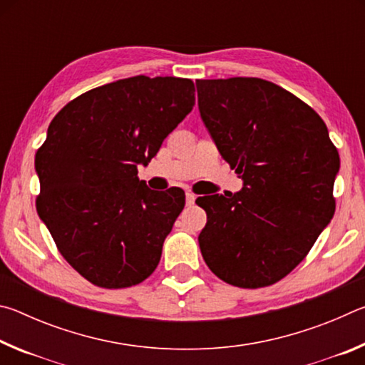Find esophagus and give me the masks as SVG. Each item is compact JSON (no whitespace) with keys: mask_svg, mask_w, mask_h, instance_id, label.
Here are the masks:
<instances>
[{"mask_svg":"<svg viewBox=\"0 0 365 365\" xmlns=\"http://www.w3.org/2000/svg\"><path fill=\"white\" fill-rule=\"evenodd\" d=\"M185 197H187V205L191 206L195 205V200H196V195L191 193V191H187V195H185Z\"/></svg>","mask_w":365,"mask_h":365,"instance_id":"obj_1","label":"esophagus"}]
</instances>
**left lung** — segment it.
<instances>
[{
	"mask_svg": "<svg viewBox=\"0 0 365 365\" xmlns=\"http://www.w3.org/2000/svg\"><path fill=\"white\" fill-rule=\"evenodd\" d=\"M201 119L238 193L197 197L207 214L197 242L207 267L240 288L287 277L335 214L339 156L325 122L282 86L256 77L196 80Z\"/></svg>",
	"mask_w": 365,
	"mask_h": 365,
	"instance_id": "8db88e82",
	"label": "left lung"
}]
</instances>
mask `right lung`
I'll return each mask as SVG.
<instances>
[{
	"label": "right lung",
	"mask_w": 365,
	"mask_h": 365,
	"mask_svg": "<svg viewBox=\"0 0 365 365\" xmlns=\"http://www.w3.org/2000/svg\"><path fill=\"white\" fill-rule=\"evenodd\" d=\"M193 106L190 78L137 76L77 96L49 123L35 156L36 211L63 257L93 285L133 287L158 267L185 193L150 190L138 165Z\"/></svg>",
	"instance_id": "1"
}]
</instances>
